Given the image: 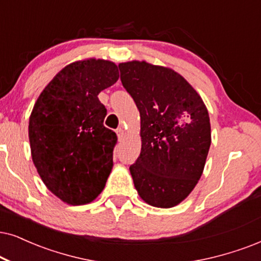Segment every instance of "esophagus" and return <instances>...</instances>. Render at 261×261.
Instances as JSON below:
<instances>
[{"label": "esophagus", "instance_id": "obj_1", "mask_svg": "<svg viewBox=\"0 0 261 261\" xmlns=\"http://www.w3.org/2000/svg\"><path fill=\"white\" fill-rule=\"evenodd\" d=\"M117 135H118V138L121 140V138L124 137V128L123 127H118L117 128Z\"/></svg>", "mask_w": 261, "mask_h": 261}]
</instances>
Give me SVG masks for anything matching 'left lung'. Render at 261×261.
<instances>
[{
    "label": "left lung",
    "instance_id": "1",
    "mask_svg": "<svg viewBox=\"0 0 261 261\" xmlns=\"http://www.w3.org/2000/svg\"><path fill=\"white\" fill-rule=\"evenodd\" d=\"M119 70L141 117V154L130 166L135 188L150 206H177L203 172L211 146L208 111L195 89L169 67L127 61Z\"/></svg>",
    "mask_w": 261,
    "mask_h": 261
}]
</instances>
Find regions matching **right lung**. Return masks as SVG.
<instances>
[{
  "label": "right lung",
  "mask_w": 261,
  "mask_h": 261,
  "mask_svg": "<svg viewBox=\"0 0 261 261\" xmlns=\"http://www.w3.org/2000/svg\"><path fill=\"white\" fill-rule=\"evenodd\" d=\"M119 78L102 59L67 65L41 92L29 120L32 161L45 187L68 204L98 196L113 167L117 135L103 125L97 95Z\"/></svg>",
  "instance_id": "right-lung-1"
}]
</instances>
